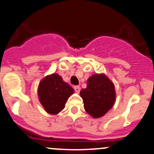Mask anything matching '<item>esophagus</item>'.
I'll return each instance as SVG.
<instances>
[{"instance_id":"obj_1","label":"esophagus","mask_w":154,"mask_h":154,"mask_svg":"<svg viewBox=\"0 0 154 154\" xmlns=\"http://www.w3.org/2000/svg\"><path fill=\"white\" fill-rule=\"evenodd\" d=\"M74 90H75V92L79 93L81 90V87H79V86H75V87H74Z\"/></svg>"}]
</instances>
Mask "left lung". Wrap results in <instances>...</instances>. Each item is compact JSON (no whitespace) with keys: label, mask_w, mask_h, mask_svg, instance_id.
Wrapping results in <instances>:
<instances>
[{"label":"left lung","mask_w":154,"mask_h":154,"mask_svg":"<svg viewBox=\"0 0 154 154\" xmlns=\"http://www.w3.org/2000/svg\"><path fill=\"white\" fill-rule=\"evenodd\" d=\"M87 88L80 92L84 109L93 118L103 117L115 104V85L103 73L94 74L87 79Z\"/></svg>","instance_id":"1"}]
</instances>
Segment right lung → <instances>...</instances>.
<instances>
[{"label":"right lung","instance_id":"1","mask_svg":"<svg viewBox=\"0 0 154 154\" xmlns=\"http://www.w3.org/2000/svg\"><path fill=\"white\" fill-rule=\"evenodd\" d=\"M39 100L46 112L57 115L63 110L67 99L74 90L63 81L57 73L47 75L41 80L38 86Z\"/></svg>","mask_w":154,"mask_h":154}]
</instances>
